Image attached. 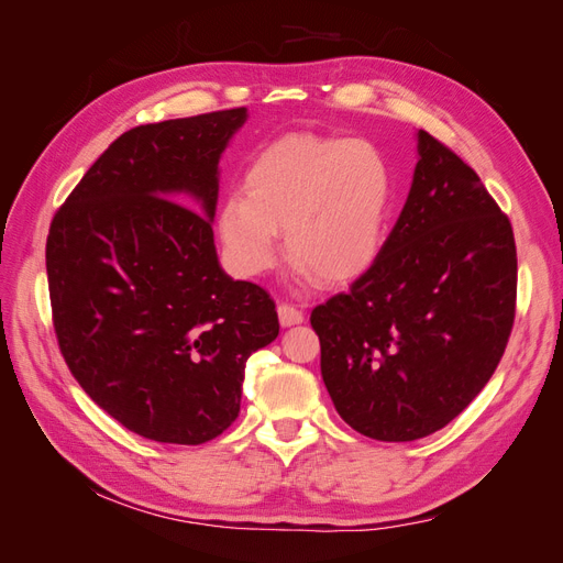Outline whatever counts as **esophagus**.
Wrapping results in <instances>:
<instances>
[{
  "label": "esophagus",
  "instance_id": "34e87169",
  "mask_svg": "<svg viewBox=\"0 0 563 563\" xmlns=\"http://www.w3.org/2000/svg\"><path fill=\"white\" fill-rule=\"evenodd\" d=\"M277 314H279L282 327H296V323H302V321H305L302 312H300L298 308H294V305H288V302H282V305H279Z\"/></svg>",
  "mask_w": 563,
  "mask_h": 563
}]
</instances>
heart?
<instances>
[{"instance_id": "heart-1", "label": "heart", "mask_w": 563, "mask_h": 563, "mask_svg": "<svg viewBox=\"0 0 563 563\" xmlns=\"http://www.w3.org/2000/svg\"><path fill=\"white\" fill-rule=\"evenodd\" d=\"M391 192L389 164L373 143L291 133L249 162L244 192L220 201L218 240L234 275L249 279L277 263L284 230L298 277L350 284L380 258Z\"/></svg>"}]
</instances>
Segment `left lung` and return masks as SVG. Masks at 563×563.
Listing matches in <instances>:
<instances>
[{
	"label": "left lung",
	"instance_id": "1",
	"mask_svg": "<svg viewBox=\"0 0 563 563\" xmlns=\"http://www.w3.org/2000/svg\"><path fill=\"white\" fill-rule=\"evenodd\" d=\"M418 155L380 258L310 317L335 411L378 441L422 439L463 413L498 368L517 308L509 218L428 131Z\"/></svg>",
	"mask_w": 563,
	"mask_h": 563
}]
</instances>
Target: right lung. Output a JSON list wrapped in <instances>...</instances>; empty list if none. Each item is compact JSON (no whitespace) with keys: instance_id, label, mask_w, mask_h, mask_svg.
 I'll return each instance as SVG.
<instances>
[{"instance_id":"add662e5","label":"right lung","mask_w":563,"mask_h":563,"mask_svg":"<svg viewBox=\"0 0 563 563\" xmlns=\"http://www.w3.org/2000/svg\"><path fill=\"white\" fill-rule=\"evenodd\" d=\"M244 122L234 108L122 133L51 220L63 360L106 413L162 444L223 434L246 360L279 335L275 300L228 277L213 244L218 162Z\"/></svg>"}]
</instances>
